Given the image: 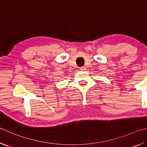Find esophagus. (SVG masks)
Listing matches in <instances>:
<instances>
[{
	"mask_svg": "<svg viewBox=\"0 0 147 147\" xmlns=\"http://www.w3.org/2000/svg\"><path fill=\"white\" fill-rule=\"evenodd\" d=\"M85 69H86V68H85V67H81L80 68V70L84 71L85 70Z\"/></svg>",
	"mask_w": 147,
	"mask_h": 147,
	"instance_id": "esophagus-1",
	"label": "esophagus"
}]
</instances>
